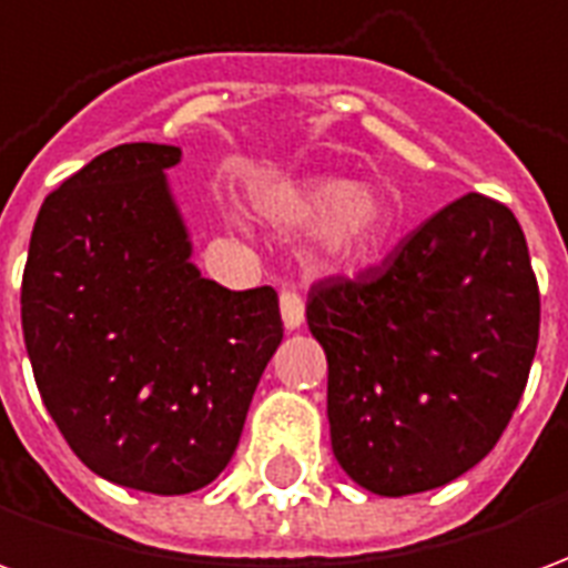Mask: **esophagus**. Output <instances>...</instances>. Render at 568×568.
<instances>
[{"label": "esophagus", "mask_w": 568, "mask_h": 568, "mask_svg": "<svg viewBox=\"0 0 568 568\" xmlns=\"http://www.w3.org/2000/svg\"><path fill=\"white\" fill-rule=\"evenodd\" d=\"M280 310H283V325L288 332H297L304 325V301L297 292H283L280 295Z\"/></svg>", "instance_id": "34e87169"}]
</instances>
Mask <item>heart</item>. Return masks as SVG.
<instances>
[{"label":"heart","instance_id":"obj_1","mask_svg":"<svg viewBox=\"0 0 568 568\" xmlns=\"http://www.w3.org/2000/svg\"><path fill=\"white\" fill-rule=\"evenodd\" d=\"M276 219L292 231L320 227V252L334 264H346L371 248H377L393 227V212L368 185H346L341 179H322L301 187L292 197L280 200ZM224 219L240 227L236 212H224Z\"/></svg>","mask_w":568,"mask_h":568}]
</instances>
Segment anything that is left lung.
I'll use <instances>...</instances> for the list:
<instances>
[{"label": "left lung", "mask_w": 568, "mask_h": 568, "mask_svg": "<svg viewBox=\"0 0 568 568\" xmlns=\"http://www.w3.org/2000/svg\"><path fill=\"white\" fill-rule=\"evenodd\" d=\"M307 325L328 358L337 465L377 496L444 487L496 447L536 358L524 231L465 194L377 271L313 285Z\"/></svg>", "instance_id": "8db88e82"}]
</instances>
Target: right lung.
I'll return each mask as SVG.
<instances>
[{"instance_id":"right-lung-1","label":"right lung","mask_w":568,"mask_h":568,"mask_svg":"<svg viewBox=\"0 0 568 568\" xmlns=\"http://www.w3.org/2000/svg\"><path fill=\"white\" fill-rule=\"evenodd\" d=\"M179 161V145L128 142L69 175L39 210L20 288L36 386L67 444L154 496L222 475L283 341L271 285L200 276L166 179Z\"/></svg>"}]
</instances>
